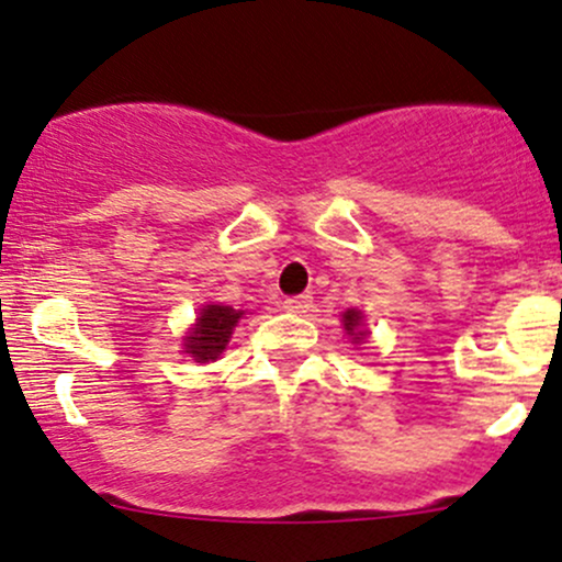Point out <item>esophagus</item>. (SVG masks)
<instances>
[{"label":"esophagus","instance_id":"1","mask_svg":"<svg viewBox=\"0 0 562 562\" xmlns=\"http://www.w3.org/2000/svg\"><path fill=\"white\" fill-rule=\"evenodd\" d=\"M285 310H288V312H299V314H306V312L312 310V295H310V293L291 295V299H285Z\"/></svg>","mask_w":562,"mask_h":562}]
</instances>
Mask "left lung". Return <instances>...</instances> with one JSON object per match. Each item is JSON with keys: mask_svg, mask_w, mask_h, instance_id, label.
I'll return each mask as SVG.
<instances>
[{"mask_svg": "<svg viewBox=\"0 0 562 562\" xmlns=\"http://www.w3.org/2000/svg\"><path fill=\"white\" fill-rule=\"evenodd\" d=\"M360 312H355V310H349L347 314H344V328H347L349 333H351V336H355V330L357 328H360ZM362 336V333L360 330H357V338H360Z\"/></svg>", "mask_w": 562, "mask_h": 562, "instance_id": "1", "label": "left lung"}]
</instances>
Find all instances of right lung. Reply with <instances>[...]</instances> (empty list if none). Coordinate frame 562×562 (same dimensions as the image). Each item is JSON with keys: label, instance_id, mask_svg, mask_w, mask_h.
Segmentation results:
<instances>
[{"label": "right lung", "instance_id": "1", "mask_svg": "<svg viewBox=\"0 0 562 562\" xmlns=\"http://www.w3.org/2000/svg\"><path fill=\"white\" fill-rule=\"evenodd\" d=\"M239 317H243V312L232 310V306H205V310L200 312V317H196V328L191 330V336L187 338L189 355L194 357L196 362L215 360V357L226 349V341H229Z\"/></svg>", "mask_w": 562, "mask_h": 562}]
</instances>
